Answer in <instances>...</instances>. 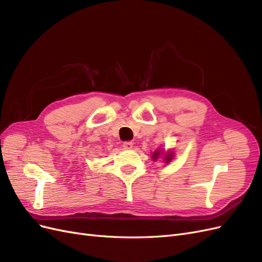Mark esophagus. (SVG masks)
Segmentation results:
<instances>
[{"instance_id":"esophagus-1","label":"esophagus","mask_w":262,"mask_h":262,"mask_svg":"<svg viewBox=\"0 0 262 262\" xmlns=\"http://www.w3.org/2000/svg\"><path fill=\"white\" fill-rule=\"evenodd\" d=\"M122 146L125 149H131L133 147V143H132V142H124Z\"/></svg>"}]
</instances>
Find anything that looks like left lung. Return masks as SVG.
I'll return each instance as SVG.
<instances>
[{"mask_svg":"<svg viewBox=\"0 0 262 262\" xmlns=\"http://www.w3.org/2000/svg\"><path fill=\"white\" fill-rule=\"evenodd\" d=\"M158 155H160V153H158V152H157V153H155V154L153 155V156H154L153 158H156V157H157ZM170 158H171V157H170V155H167V156H166V158H165V160L168 162V161H170Z\"/></svg>","mask_w":262,"mask_h":262,"instance_id":"8db88e82","label":"left lung"}]
</instances>
